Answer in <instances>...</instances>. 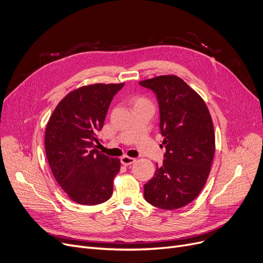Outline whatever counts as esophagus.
<instances>
[{"label":"esophagus","instance_id":"34e87169","mask_svg":"<svg viewBox=\"0 0 263 263\" xmlns=\"http://www.w3.org/2000/svg\"><path fill=\"white\" fill-rule=\"evenodd\" d=\"M136 160L134 159V157H130V156H127V155H124L121 157V163L124 165V166H128L133 163H135Z\"/></svg>","mask_w":263,"mask_h":263}]
</instances>
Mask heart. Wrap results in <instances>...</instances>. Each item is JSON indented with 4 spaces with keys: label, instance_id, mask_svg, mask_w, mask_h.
<instances>
[{
    "label": "heart",
    "instance_id": "b5f03b06",
    "mask_svg": "<svg viewBox=\"0 0 263 263\" xmlns=\"http://www.w3.org/2000/svg\"><path fill=\"white\" fill-rule=\"evenodd\" d=\"M133 102L134 106H136V104H151L150 100L143 96H135L133 98Z\"/></svg>",
    "mask_w": 263,
    "mask_h": 263
}]
</instances>
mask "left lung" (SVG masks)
Wrapping results in <instances>:
<instances>
[{
	"instance_id": "1",
	"label": "left lung",
	"mask_w": 263,
	"mask_h": 263,
	"mask_svg": "<svg viewBox=\"0 0 263 263\" xmlns=\"http://www.w3.org/2000/svg\"><path fill=\"white\" fill-rule=\"evenodd\" d=\"M159 101L166 152L162 166L144 184V198L162 209L190 204L204 187L215 155L214 124L205 101L177 76L139 82Z\"/></svg>"
}]
</instances>
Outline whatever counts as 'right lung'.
Returning <instances> with one entry per match:
<instances>
[{
  "label": "right lung",
  "instance_id": "add662e5",
  "mask_svg": "<svg viewBox=\"0 0 263 263\" xmlns=\"http://www.w3.org/2000/svg\"><path fill=\"white\" fill-rule=\"evenodd\" d=\"M120 84H90L70 91L52 112L45 129L49 167L62 190L81 205L104 203L113 193L119 159L98 150L110 103Z\"/></svg>",
  "mask_w": 263,
  "mask_h": 263
}]
</instances>
